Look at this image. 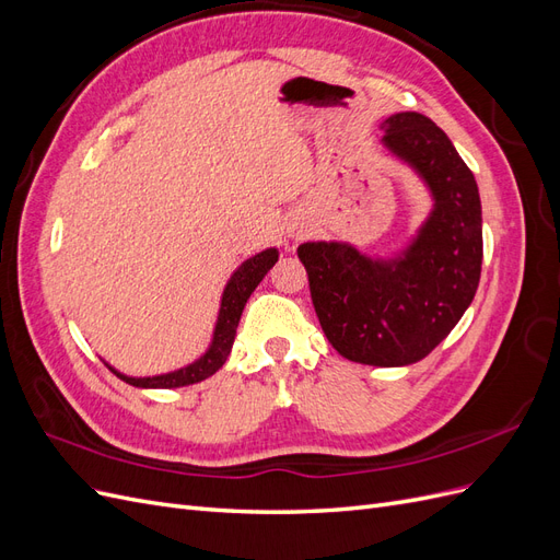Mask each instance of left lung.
I'll return each instance as SVG.
<instances>
[{
  "mask_svg": "<svg viewBox=\"0 0 560 560\" xmlns=\"http://www.w3.org/2000/svg\"><path fill=\"white\" fill-rule=\"evenodd\" d=\"M383 144L430 186L434 208L395 259L346 243H303L322 331L346 360L371 366L420 362L444 341L477 294L483 259L481 200L446 132L418 112L381 124Z\"/></svg>",
  "mask_w": 560,
  "mask_h": 560,
  "instance_id": "1",
  "label": "left lung"
}]
</instances>
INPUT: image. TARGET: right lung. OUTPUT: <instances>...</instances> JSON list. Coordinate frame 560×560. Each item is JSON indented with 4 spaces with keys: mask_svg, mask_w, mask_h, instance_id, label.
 <instances>
[{
    "mask_svg": "<svg viewBox=\"0 0 560 560\" xmlns=\"http://www.w3.org/2000/svg\"><path fill=\"white\" fill-rule=\"evenodd\" d=\"M276 261H278V249L270 247V249L254 254L252 259L243 261L241 268L235 270L226 284L224 296H222V308H219L212 343L206 350V354L198 358L196 362H191L189 366L171 371V374L147 376V378L124 376V374H118L116 369H112V366L109 369L118 378L126 381L128 385H135V387H165L167 389V387H182V385H194V383L206 381L208 376L214 374V371L224 366L229 352H231V346H233L235 329H238L245 303H247L249 294L257 290V284L264 280L268 270L276 266Z\"/></svg>",
    "mask_w": 560,
    "mask_h": 560,
    "instance_id": "obj_1",
    "label": "right lung"
}]
</instances>
